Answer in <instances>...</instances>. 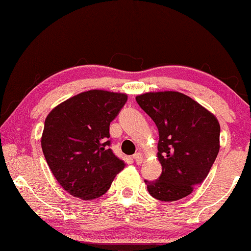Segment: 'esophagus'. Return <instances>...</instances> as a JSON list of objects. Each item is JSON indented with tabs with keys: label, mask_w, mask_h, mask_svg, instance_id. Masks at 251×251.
Masks as SVG:
<instances>
[{
	"label": "esophagus",
	"mask_w": 251,
	"mask_h": 251,
	"mask_svg": "<svg viewBox=\"0 0 251 251\" xmlns=\"http://www.w3.org/2000/svg\"><path fill=\"white\" fill-rule=\"evenodd\" d=\"M133 160L137 165H141L142 161H143V155H142L141 152H136V154L133 155Z\"/></svg>",
	"instance_id": "obj_1"
}]
</instances>
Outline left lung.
Masks as SVG:
<instances>
[{
    "mask_svg": "<svg viewBox=\"0 0 251 251\" xmlns=\"http://www.w3.org/2000/svg\"><path fill=\"white\" fill-rule=\"evenodd\" d=\"M159 130V179L144 180L149 194L163 202L186 197L209 173L220 149V125L210 112L176 91L136 97Z\"/></svg>",
    "mask_w": 251,
    "mask_h": 251,
    "instance_id": "8db88e82",
    "label": "left lung"
}]
</instances>
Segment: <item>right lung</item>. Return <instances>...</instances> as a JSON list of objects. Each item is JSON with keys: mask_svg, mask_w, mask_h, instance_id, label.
I'll list each match as a JSON object with an SVG mask.
<instances>
[{"mask_svg": "<svg viewBox=\"0 0 251 251\" xmlns=\"http://www.w3.org/2000/svg\"><path fill=\"white\" fill-rule=\"evenodd\" d=\"M127 95L104 90L81 92L62 102L44 121L42 150L63 190L94 200L110 188L125 162L110 149L109 125Z\"/></svg>", "mask_w": 251, "mask_h": 251, "instance_id": "add662e5", "label": "right lung"}]
</instances>
